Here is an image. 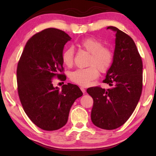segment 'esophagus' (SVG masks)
Instances as JSON below:
<instances>
[{
	"label": "esophagus",
	"instance_id": "1",
	"mask_svg": "<svg viewBox=\"0 0 156 156\" xmlns=\"http://www.w3.org/2000/svg\"><path fill=\"white\" fill-rule=\"evenodd\" d=\"M80 89H81V91H83V93H85L86 92V91H85V89H84V87H80Z\"/></svg>",
	"mask_w": 156,
	"mask_h": 156
}]
</instances>
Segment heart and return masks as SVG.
<instances>
[{"instance_id":"1","label":"heart","mask_w":156,"mask_h":156,"mask_svg":"<svg viewBox=\"0 0 156 156\" xmlns=\"http://www.w3.org/2000/svg\"><path fill=\"white\" fill-rule=\"evenodd\" d=\"M78 46L90 54L87 65L89 67L78 69L70 73V79L80 85H87L98 77L100 72H106L113 60V54L109 48L96 38H87L79 41ZM62 62L66 67H72L74 60V50L72 47L66 48L62 53Z\"/></svg>"}]
</instances>
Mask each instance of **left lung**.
<instances>
[{
  "mask_svg": "<svg viewBox=\"0 0 156 156\" xmlns=\"http://www.w3.org/2000/svg\"><path fill=\"white\" fill-rule=\"evenodd\" d=\"M113 63L103 80L111 88L92 87L87 92L94 100L91 118L99 128L112 130L124 125L135 110L142 90V61L134 41L117 27Z\"/></svg>",
  "mask_w": 156,
  "mask_h": 156,
  "instance_id": "obj_1",
  "label": "left lung"
}]
</instances>
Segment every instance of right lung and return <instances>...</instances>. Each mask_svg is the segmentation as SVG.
<instances>
[{
  "label": "right lung",
  "mask_w": 156,
  "mask_h": 156,
  "mask_svg": "<svg viewBox=\"0 0 156 156\" xmlns=\"http://www.w3.org/2000/svg\"><path fill=\"white\" fill-rule=\"evenodd\" d=\"M71 39L62 30L45 29L27 42L18 63L21 105L31 122L43 130L55 131L65 126L73 102L83 96L76 84H63L60 90L52 84L54 78L66 80L61 56Z\"/></svg>",
  "instance_id": "right-lung-1"
}]
</instances>
